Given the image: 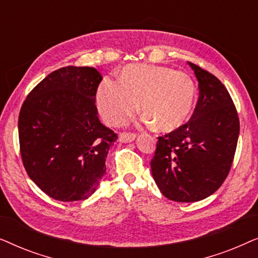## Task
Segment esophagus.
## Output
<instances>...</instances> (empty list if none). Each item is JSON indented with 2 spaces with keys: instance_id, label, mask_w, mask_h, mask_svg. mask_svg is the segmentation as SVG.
Listing matches in <instances>:
<instances>
[{
  "instance_id": "obj_1",
  "label": "esophagus",
  "mask_w": 258,
  "mask_h": 258,
  "mask_svg": "<svg viewBox=\"0 0 258 258\" xmlns=\"http://www.w3.org/2000/svg\"><path fill=\"white\" fill-rule=\"evenodd\" d=\"M136 135L134 133H121L118 136L119 142H132V141L135 140Z\"/></svg>"
}]
</instances>
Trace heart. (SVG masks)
<instances>
[{"instance_id": "heart-1", "label": "heart", "mask_w": 258, "mask_h": 258, "mask_svg": "<svg viewBox=\"0 0 258 258\" xmlns=\"http://www.w3.org/2000/svg\"><path fill=\"white\" fill-rule=\"evenodd\" d=\"M197 101L195 83L188 74L150 64H129L118 82L105 79L97 90L96 103L105 123L122 125L136 110L144 123L161 132H174L189 121Z\"/></svg>"}]
</instances>
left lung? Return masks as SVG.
I'll return each instance as SVG.
<instances>
[{
    "instance_id": "left-lung-1",
    "label": "left lung",
    "mask_w": 258,
    "mask_h": 258,
    "mask_svg": "<svg viewBox=\"0 0 258 258\" xmlns=\"http://www.w3.org/2000/svg\"><path fill=\"white\" fill-rule=\"evenodd\" d=\"M200 96L191 118L158 137L151 174L161 192L175 202L213 195L230 171L239 134L237 110L223 83L189 62Z\"/></svg>"
}]
</instances>
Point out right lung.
<instances>
[{
    "instance_id": "obj_1",
    "label": "right lung",
    "mask_w": 258,
    "mask_h": 258,
    "mask_svg": "<svg viewBox=\"0 0 258 258\" xmlns=\"http://www.w3.org/2000/svg\"><path fill=\"white\" fill-rule=\"evenodd\" d=\"M101 81L91 67H64L42 80L21 107L24 169L51 199L87 200L105 174V157L117 134L97 116L95 101Z\"/></svg>"
}]
</instances>
